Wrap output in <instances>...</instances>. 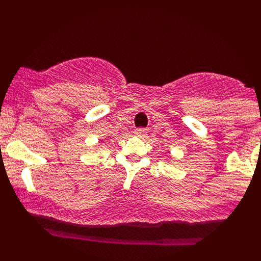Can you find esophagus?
<instances>
[{"label":"esophagus","mask_w":261,"mask_h":261,"mask_svg":"<svg viewBox=\"0 0 261 261\" xmlns=\"http://www.w3.org/2000/svg\"><path fill=\"white\" fill-rule=\"evenodd\" d=\"M146 130L142 128H138L135 130V136H137V137H144V136H146Z\"/></svg>","instance_id":"obj_1"}]
</instances>
